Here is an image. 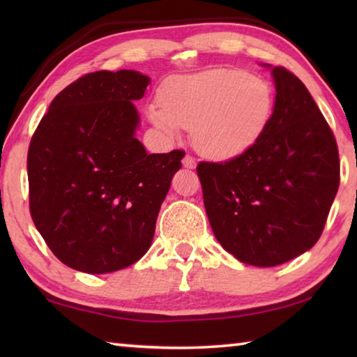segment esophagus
Masks as SVG:
<instances>
[{"label":"esophagus","mask_w":357,"mask_h":357,"mask_svg":"<svg viewBox=\"0 0 357 357\" xmlns=\"http://www.w3.org/2000/svg\"><path fill=\"white\" fill-rule=\"evenodd\" d=\"M183 165L185 167V168H195V165H197V162H195V159H193L192 155H184V159H183Z\"/></svg>","instance_id":"obj_1"}]
</instances>
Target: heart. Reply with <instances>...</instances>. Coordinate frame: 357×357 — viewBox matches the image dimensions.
I'll return each instance as SVG.
<instances>
[{
  "label": "heart",
  "instance_id": "1",
  "mask_svg": "<svg viewBox=\"0 0 357 357\" xmlns=\"http://www.w3.org/2000/svg\"><path fill=\"white\" fill-rule=\"evenodd\" d=\"M273 110L274 93L263 78L214 69L168 82L149 116L170 135L193 128V140L204 154L233 157L257 142Z\"/></svg>",
  "mask_w": 357,
  "mask_h": 357
}]
</instances>
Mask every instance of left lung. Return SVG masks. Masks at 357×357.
I'll list each match as a JSON object with an SVG mask.
<instances>
[{
    "label": "left lung",
    "instance_id": "1",
    "mask_svg": "<svg viewBox=\"0 0 357 357\" xmlns=\"http://www.w3.org/2000/svg\"><path fill=\"white\" fill-rule=\"evenodd\" d=\"M273 77L274 112L257 142L233 159L197 165L214 236L261 268L317 244L340 184L335 137L309 89L282 66Z\"/></svg>",
    "mask_w": 357,
    "mask_h": 357
}]
</instances>
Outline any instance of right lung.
Returning a JSON list of instances; mask_svg holds the SVG:
<instances>
[{
    "instance_id": "right-lung-1",
    "label": "right lung",
    "mask_w": 357,
    "mask_h": 357,
    "mask_svg": "<svg viewBox=\"0 0 357 357\" xmlns=\"http://www.w3.org/2000/svg\"><path fill=\"white\" fill-rule=\"evenodd\" d=\"M149 78L99 70L52 100L28 149L29 213L59 261L89 274L124 269L148 252L184 151L148 154L132 102Z\"/></svg>"
}]
</instances>
